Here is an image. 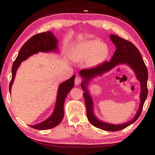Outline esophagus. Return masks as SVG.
<instances>
[{"label":"esophagus","mask_w":155,"mask_h":155,"mask_svg":"<svg viewBox=\"0 0 155 155\" xmlns=\"http://www.w3.org/2000/svg\"><path fill=\"white\" fill-rule=\"evenodd\" d=\"M81 83V78L80 77H76L74 79V83L76 85H78Z\"/></svg>","instance_id":"34e87169"}]
</instances>
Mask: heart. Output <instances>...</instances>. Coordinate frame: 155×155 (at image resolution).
<instances>
[{"label":"heart","mask_w":155,"mask_h":155,"mask_svg":"<svg viewBox=\"0 0 155 155\" xmlns=\"http://www.w3.org/2000/svg\"><path fill=\"white\" fill-rule=\"evenodd\" d=\"M74 57L78 61L88 60L90 66H96L104 62L108 57L107 46L98 40H92L77 45L74 47Z\"/></svg>","instance_id":"heart-1"}]
</instances>
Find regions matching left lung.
Wrapping results in <instances>:
<instances>
[{
	"instance_id": "left-lung-1",
	"label": "left lung",
	"mask_w": 155,
	"mask_h": 155,
	"mask_svg": "<svg viewBox=\"0 0 155 155\" xmlns=\"http://www.w3.org/2000/svg\"><path fill=\"white\" fill-rule=\"evenodd\" d=\"M110 38L114 44L115 47H117L116 51H115L110 61H105L103 63L97 66L94 68L83 69L79 72V74L83 78V81L81 83V87L84 91L83 96L87 107L88 120L94 127L101 128L102 130L106 131H118L123 129V128H125L131 124H133L140 117L144 103L145 102L148 94V71L139 51L132 42L114 35H110ZM123 64L128 65L133 69L136 72L137 79L141 83V103L139 110L133 119L126 124L113 125L104 123L98 120L94 114L92 100L87 90L86 84H87L88 81L93 78L102 74L116 65Z\"/></svg>"
}]
</instances>
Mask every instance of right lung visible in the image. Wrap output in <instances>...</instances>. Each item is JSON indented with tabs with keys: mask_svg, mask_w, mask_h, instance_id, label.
Returning a JSON list of instances; mask_svg holds the SVG:
<instances>
[{
	"mask_svg": "<svg viewBox=\"0 0 155 155\" xmlns=\"http://www.w3.org/2000/svg\"><path fill=\"white\" fill-rule=\"evenodd\" d=\"M58 41L51 31L42 32L34 35L23 45L20 50L16 60L12 67V79L9 84V91L11 93V87L14 82L16 71L22 61H25L31 55L38 52H51L57 50ZM75 75L74 74L61 83L58 87L57 101L53 113L47 120L35 125H29L31 127L38 130H47L54 128L61 123L64 117V103L65 98L74 84Z\"/></svg>",
	"mask_w": 155,
	"mask_h": 155,
	"instance_id": "right-lung-1",
	"label": "right lung"
}]
</instances>
